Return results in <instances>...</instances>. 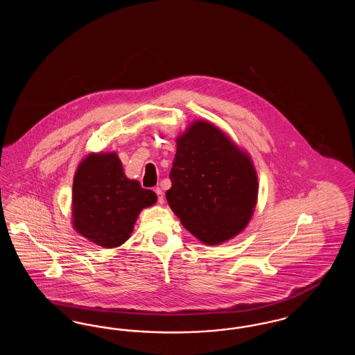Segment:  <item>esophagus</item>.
Returning <instances> with one entry per match:
<instances>
[{
    "label": "esophagus",
    "mask_w": 355,
    "mask_h": 355,
    "mask_svg": "<svg viewBox=\"0 0 355 355\" xmlns=\"http://www.w3.org/2000/svg\"><path fill=\"white\" fill-rule=\"evenodd\" d=\"M155 194H157V197H158V202L164 203L165 197H164V191H162L161 187H155Z\"/></svg>",
    "instance_id": "34e87169"
}]
</instances>
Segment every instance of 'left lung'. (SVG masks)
<instances>
[{
    "mask_svg": "<svg viewBox=\"0 0 355 355\" xmlns=\"http://www.w3.org/2000/svg\"><path fill=\"white\" fill-rule=\"evenodd\" d=\"M166 200L186 229L205 245L238 236L252 220L258 177L249 153L220 128L194 121L177 137Z\"/></svg>",
    "mask_w": 355,
    "mask_h": 355,
    "instance_id": "obj_1",
    "label": "left lung"
}]
</instances>
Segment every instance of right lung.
<instances>
[{
  "label": "right lung",
  "mask_w": 355,
  "mask_h": 355,
  "mask_svg": "<svg viewBox=\"0 0 355 355\" xmlns=\"http://www.w3.org/2000/svg\"><path fill=\"white\" fill-rule=\"evenodd\" d=\"M155 202L154 191L125 175L117 153H90L74 174L73 227L98 246L119 248L130 238L141 210Z\"/></svg>",
  "instance_id": "obj_1"
}]
</instances>
